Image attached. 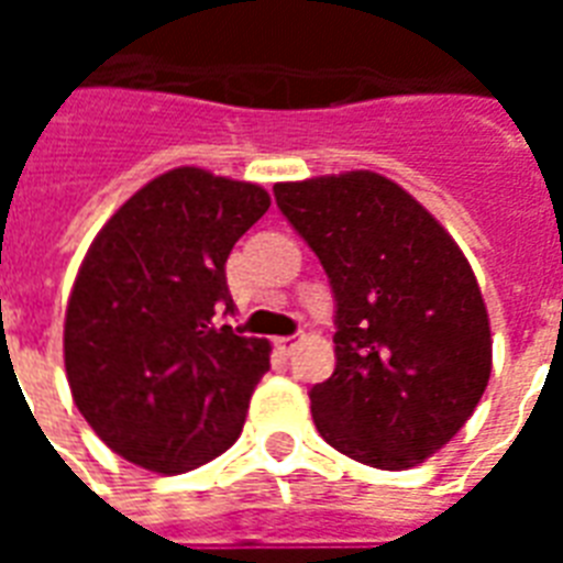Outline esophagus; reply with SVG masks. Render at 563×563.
<instances>
[{"label": "esophagus", "mask_w": 563, "mask_h": 563, "mask_svg": "<svg viewBox=\"0 0 563 563\" xmlns=\"http://www.w3.org/2000/svg\"><path fill=\"white\" fill-rule=\"evenodd\" d=\"M277 351L280 353H291L295 351V344H298V339H295V335H283V339H277Z\"/></svg>", "instance_id": "34e87169"}]
</instances>
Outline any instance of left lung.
I'll list each match as a JSON object with an SVG mask.
<instances>
[{
	"instance_id": "8db88e82",
	"label": "left lung",
	"mask_w": 563,
	"mask_h": 563,
	"mask_svg": "<svg viewBox=\"0 0 563 563\" xmlns=\"http://www.w3.org/2000/svg\"><path fill=\"white\" fill-rule=\"evenodd\" d=\"M277 207L324 265L335 371L312 385L327 444L379 471L438 453L490 376V324L462 247L376 172L274 184Z\"/></svg>"
}]
</instances>
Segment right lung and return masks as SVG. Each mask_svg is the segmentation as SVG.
<instances>
[{"instance_id":"right-lung-1","label":"right lung","mask_w":563,"mask_h":563,"mask_svg":"<svg viewBox=\"0 0 563 563\" xmlns=\"http://www.w3.org/2000/svg\"><path fill=\"white\" fill-rule=\"evenodd\" d=\"M272 198L180 166L92 239L64 324L73 400L104 444L154 473L212 462L242 432L272 344L239 335L224 263Z\"/></svg>"}]
</instances>
